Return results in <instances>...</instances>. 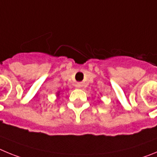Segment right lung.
<instances>
[{"label":"right lung","instance_id":"obj_1","mask_svg":"<svg viewBox=\"0 0 157 157\" xmlns=\"http://www.w3.org/2000/svg\"><path fill=\"white\" fill-rule=\"evenodd\" d=\"M58 94H59V93H58ZM57 94V96H59V94Z\"/></svg>","mask_w":157,"mask_h":157}]
</instances>
